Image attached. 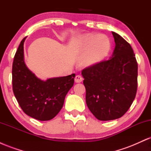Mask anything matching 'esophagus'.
<instances>
[{
    "mask_svg": "<svg viewBox=\"0 0 151 151\" xmlns=\"http://www.w3.org/2000/svg\"><path fill=\"white\" fill-rule=\"evenodd\" d=\"M75 79V81L77 83H80V82H81V81H82L83 78L81 75H77L75 77V79Z\"/></svg>",
    "mask_w": 151,
    "mask_h": 151,
    "instance_id": "1",
    "label": "esophagus"
}]
</instances>
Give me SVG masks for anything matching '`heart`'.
Here are the masks:
<instances>
[{
  "label": "heart",
  "instance_id": "b5f03b06",
  "mask_svg": "<svg viewBox=\"0 0 151 151\" xmlns=\"http://www.w3.org/2000/svg\"><path fill=\"white\" fill-rule=\"evenodd\" d=\"M79 45L82 52H86L81 64L84 67H91L99 63L109 53L110 41L106 36L87 34L79 40Z\"/></svg>",
  "mask_w": 151,
  "mask_h": 151
}]
</instances>
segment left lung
I'll return each instance as SVG.
<instances>
[{
  "label": "left lung",
  "mask_w": 151,
  "mask_h": 151,
  "mask_svg": "<svg viewBox=\"0 0 151 151\" xmlns=\"http://www.w3.org/2000/svg\"><path fill=\"white\" fill-rule=\"evenodd\" d=\"M112 57L82 70L86 88V103L100 121H111L126 113L136 97L138 64L135 54L121 35L112 32Z\"/></svg>",
  "instance_id": "left-lung-1"
}]
</instances>
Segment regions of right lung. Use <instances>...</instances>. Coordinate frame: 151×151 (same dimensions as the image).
<instances>
[{"instance_id": "add662e5", "label": "right lung", "mask_w": 151, "mask_h": 151, "mask_svg": "<svg viewBox=\"0 0 151 151\" xmlns=\"http://www.w3.org/2000/svg\"><path fill=\"white\" fill-rule=\"evenodd\" d=\"M23 38L14 57L12 69L13 90L19 105L29 116L40 121L52 119L60 111L75 74L43 81L27 68L24 60Z\"/></svg>"}]
</instances>
